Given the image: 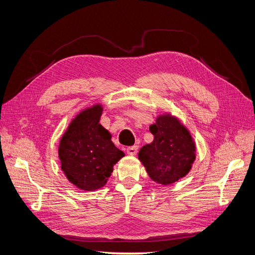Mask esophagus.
I'll list each match as a JSON object with an SVG mask.
<instances>
[{
    "instance_id": "34e87169",
    "label": "esophagus",
    "mask_w": 255,
    "mask_h": 255,
    "mask_svg": "<svg viewBox=\"0 0 255 255\" xmlns=\"http://www.w3.org/2000/svg\"><path fill=\"white\" fill-rule=\"evenodd\" d=\"M137 151H138L137 145L128 146V148L127 149V153L128 154V155H136V154H137Z\"/></svg>"
}]
</instances>
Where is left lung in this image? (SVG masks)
I'll use <instances>...</instances> for the list:
<instances>
[{"mask_svg": "<svg viewBox=\"0 0 255 255\" xmlns=\"http://www.w3.org/2000/svg\"><path fill=\"white\" fill-rule=\"evenodd\" d=\"M153 141L143 145L138 158L150 179L171 185L186 176L196 159V142L189 129L171 113L160 114L150 126Z\"/></svg>", "mask_w": 255, "mask_h": 255, "instance_id": "obj_1", "label": "left lung"}]
</instances>
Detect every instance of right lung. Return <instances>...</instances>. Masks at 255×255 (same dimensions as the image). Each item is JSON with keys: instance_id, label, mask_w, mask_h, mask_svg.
<instances>
[{"instance_id": "1", "label": "right lung", "mask_w": 255, "mask_h": 255, "mask_svg": "<svg viewBox=\"0 0 255 255\" xmlns=\"http://www.w3.org/2000/svg\"><path fill=\"white\" fill-rule=\"evenodd\" d=\"M103 105L96 103L71 120L60 138L61 170L76 188L94 191L109 181L114 166L126 155L112 141V134L100 125Z\"/></svg>"}]
</instances>
